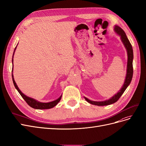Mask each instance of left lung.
Here are the masks:
<instances>
[{
	"label": "left lung",
	"mask_w": 146,
	"mask_h": 146,
	"mask_svg": "<svg viewBox=\"0 0 146 146\" xmlns=\"http://www.w3.org/2000/svg\"><path fill=\"white\" fill-rule=\"evenodd\" d=\"M114 31L118 36H120L121 38V40L122 43H123L124 46L126 49L127 54V72H126V76H125V78L124 80V84L123 86L121 87V89L119 91L115 94L112 97L109 98V100H106L105 101L103 102H95L92 101V100H89L86 97H84L85 100L86 101L92 104H94L96 106H107L113 104L115 102H117L118 99L121 97L125 90L127 89L129 85L130 84V82L132 81V77H133V49L131 44H130L129 39L127 38V37L125 35V33L123 31L122 28H120L119 26L117 25H115L114 27Z\"/></svg>",
	"instance_id": "8db88e82"
}]
</instances>
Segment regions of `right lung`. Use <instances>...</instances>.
I'll use <instances>...</instances> for the list:
<instances>
[{
    "label": "right lung",
    "instance_id": "right-lung-1",
    "mask_svg": "<svg viewBox=\"0 0 146 146\" xmlns=\"http://www.w3.org/2000/svg\"><path fill=\"white\" fill-rule=\"evenodd\" d=\"M16 48H17V46L14 49V51L13 55V58H12V63H13L12 72H13V56H14V54L15 51H16ZM12 78H13V82L14 86H15V88H16V89L17 90V91L19 92V93L21 94L22 97L25 100V101L27 103V104L29 106H31V108H33L34 109H51V108H54V106H56L58 104V103L60 101V100H61L62 95H61V96H60L58 98H57V100H54V101L51 102H48V103L40 102L37 101V100H35V99H34L33 98H31V97H29L27 96V95H25L24 94H23L21 92V90H20L19 88H18L16 82L14 81V76H13V73H12Z\"/></svg>",
    "mask_w": 146,
    "mask_h": 146
}]
</instances>
